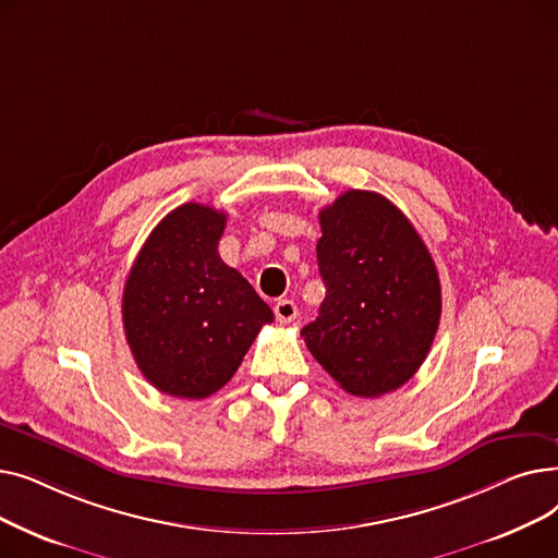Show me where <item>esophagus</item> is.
<instances>
[{
    "label": "esophagus",
    "mask_w": 558,
    "mask_h": 558,
    "mask_svg": "<svg viewBox=\"0 0 558 558\" xmlns=\"http://www.w3.org/2000/svg\"><path fill=\"white\" fill-rule=\"evenodd\" d=\"M274 312H276V318L280 320V324H289V320H294V318H296L299 307H296V303H294V301L282 299V301H278V303H276Z\"/></svg>",
    "instance_id": "1"
}]
</instances>
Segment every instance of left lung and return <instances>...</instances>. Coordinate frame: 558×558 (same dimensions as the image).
Instances as JSON below:
<instances>
[{
    "mask_svg": "<svg viewBox=\"0 0 558 558\" xmlns=\"http://www.w3.org/2000/svg\"><path fill=\"white\" fill-rule=\"evenodd\" d=\"M318 221L316 259L328 291L301 337L348 393H391L421 368L438 330L434 259L412 221L377 192L348 190Z\"/></svg>",
    "mask_w": 558,
    "mask_h": 558,
    "instance_id": "left-lung-1",
    "label": "left lung"
}]
</instances>
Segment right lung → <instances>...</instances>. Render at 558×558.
<instances>
[{
  "mask_svg": "<svg viewBox=\"0 0 558 558\" xmlns=\"http://www.w3.org/2000/svg\"><path fill=\"white\" fill-rule=\"evenodd\" d=\"M226 215L201 203L171 210L137 253L122 318L137 368L173 398L201 400L240 368L274 320L248 280L219 257Z\"/></svg>",
  "mask_w": 558,
  "mask_h": 558,
  "instance_id": "1",
  "label": "right lung"
}]
</instances>
